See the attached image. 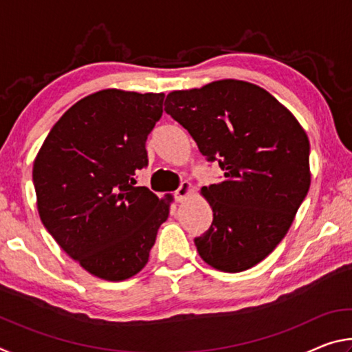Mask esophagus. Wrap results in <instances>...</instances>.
I'll use <instances>...</instances> for the list:
<instances>
[{"instance_id":"obj_1","label":"esophagus","mask_w":352,"mask_h":352,"mask_svg":"<svg viewBox=\"0 0 352 352\" xmlns=\"http://www.w3.org/2000/svg\"><path fill=\"white\" fill-rule=\"evenodd\" d=\"M190 194H192V184H190L189 182H183L180 184V188L175 190V200L183 201L184 199L189 197Z\"/></svg>"}]
</instances>
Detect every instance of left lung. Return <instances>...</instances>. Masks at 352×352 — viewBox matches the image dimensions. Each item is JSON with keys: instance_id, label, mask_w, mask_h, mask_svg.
I'll list each match as a JSON object with an SVG mask.
<instances>
[{"instance_id": "8db88e82", "label": "left lung", "mask_w": 352, "mask_h": 352, "mask_svg": "<svg viewBox=\"0 0 352 352\" xmlns=\"http://www.w3.org/2000/svg\"><path fill=\"white\" fill-rule=\"evenodd\" d=\"M164 110L223 170L201 188L212 223L194 239L200 258L228 273L252 269L287 234L311 186L305 129L269 91L236 79L172 91Z\"/></svg>"}]
</instances>
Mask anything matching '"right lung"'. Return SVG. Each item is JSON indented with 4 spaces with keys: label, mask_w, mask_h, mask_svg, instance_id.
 <instances>
[{
    "label": "right lung",
    "mask_w": 352,
    "mask_h": 352,
    "mask_svg": "<svg viewBox=\"0 0 352 352\" xmlns=\"http://www.w3.org/2000/svg\"><path fill=\"white\" fill-rule=\"evenodd\" d=\"M163 93L102 90L58 119L37 153L32 180L41 222L88 273L124 281L144 269L174 197L135 186Z\"/></svg>",
    "instance_id": "1"
}]
</instances>
